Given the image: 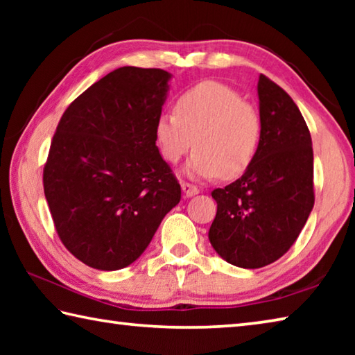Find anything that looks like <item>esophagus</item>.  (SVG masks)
<instances>
[{
  "label": "esophagus",
  "mask_w": 355,
  "mask_h": 355,
  "mask_svg": "<svg viewBox=\"0 0 355 355\" xmlns=\"http://www.w3.org/2000/svg\"><path fill=\"white\" fill-rule=\"evenodd\" d=\"M182 189H183L186 197H192V196L199 194V188H197L196 184L188 183V182H182Z\"/></svg>",
  "instance_id": "esophagus-1"
}]
</instances>
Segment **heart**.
I'll return each mask as SVG.
<instances>
[{"instance_id":"obj_1","label":"heart","mask_w":355,"mask_h":355,"mask_svg":"<svg viewBox=\"0 0 355 355\" xmlns=\"http://www.w3.org/2000/svg\"><path fill=\"white\" fill-rule=\"evenodd\" d=\"M261 137L260 111L218 81L186 89L173 112H163L155 125V139L167 163H178L194 144L188 172L202 178L243 175L257 158Z\"/></svg>"}]
</instances>
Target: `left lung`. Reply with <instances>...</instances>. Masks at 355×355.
Listing matches in <instances>:
<instances>
[{
	"instance_id": "obj_1",
	"label": "left lung",
	"mask_w": 355,
	"mask_h": 355,
	"mask_svg": "<svg viewBox=\"0 0 355 355\" xmlns=\"http://www.w3.org/2000/svg\"><path fill=\"white\" fill-rule=\"evenodd\" d=\"M263 137L241 178L211 192L209 243L230 264L257 269L290 250L315 203L313 148L299 107L279 84L258 80Z\"/></svg>"
}]
</instances>
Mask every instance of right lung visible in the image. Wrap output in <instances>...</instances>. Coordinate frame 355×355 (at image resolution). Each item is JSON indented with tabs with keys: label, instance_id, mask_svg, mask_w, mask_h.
Returning <instances> with one entry per match:
<instances>
[{
	"label": "right lung",
	"instance_id": "add662e5",
	"mask_svg": "<svg viewBox=\"0 0 355 355\" xmlns=\"http://www.w3.org/2000/svg\"><path fill=\"white\" fill-rule=\"evenodd\" d=\"M169 78L120 67L71 101L58 123L44 192L65 249L94 269L137 260L182 199L155 139Z\"/></svg>",
	"mask_w": 355,
	"mask_h": 355
}]
</instances>
